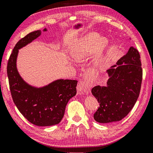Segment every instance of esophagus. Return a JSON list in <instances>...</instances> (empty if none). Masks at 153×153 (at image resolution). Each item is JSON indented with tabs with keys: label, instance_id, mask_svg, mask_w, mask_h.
I'll return each mask as SVG.
<instances>
[{
	"label": "esophagus",
	"instance_id": "obj_1",
	"mask_svg": "<svg viewBox=\"0 0 153 153\" xmlns=\"http://www.w3.org/2000/svg\"><path fill=\"white\" fill-rule=\"evenodd\" d=\"M77 91L81 94H88L90 92V86L86 80H84L79 83L77 86Z\"/></svg>",
	"mask_w": 153,
	"mask_h": 153
}]
</instances>
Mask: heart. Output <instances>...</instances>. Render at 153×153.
<instances>
[{
    "instance_id": "obj_1",
    "label": "heart",
    "mask_w": 153,
    "mask_h": 153,
    "mask_svg": "<svg viewBox=\"0 0 153 153\" xmlns=\"http://www.w3.org/2000/svg\"><path fill=\"white\" fill-rule=\"evenodd\" d=\"M108 42L97 33H90L77 39L72 45L71 55L77 61L88 57L94 53L93 64L96 67H102L107 59Z\"/></svg>"
}]
</instances>
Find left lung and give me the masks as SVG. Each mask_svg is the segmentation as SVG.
<instances>
[{
    "mask_svg": "<svg viewBox=\"0 0 153 153\" xmlns=\"http://www.w3.org/2000/svg\"><path fill=\"white\" fill-rule=\"evenodd\" d=\"M131 40V38H129ZM140 56L133 46L111 66L107 85L91 90L100 107L94 114L96 121L108 123L121 121L128 115L139 97L142 79Z\"/></svg>",
    "mask_w": 153,
    "mask_h": 153,
    "instance_id": "8db88e82",
    "label": "left lung"
}]
</instances>
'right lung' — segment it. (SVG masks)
Here are the masks:
<instances>
[{
    "mask_svg": "<svg viewBox=\"0 0 153 153\" xmlns=\"http://www.w3.org/2000/svg\"><path fill=\"white\" fill-rule=\"evenodd\" d=\"M46 31V28L43 30ZM41 33V30L30 32L16 44L8 61L7 76L13 100L19 112L36 126H51L61 122L67 102L76 94L77 81L57 79L38 87L21 76L17 67L19 50L39 37Z\"/></svg>",
    "mask_w": 153,
    "mask_h": 153,
    "instance_id": "obj_1",
    "label": "right lung"
}]
</instances>
